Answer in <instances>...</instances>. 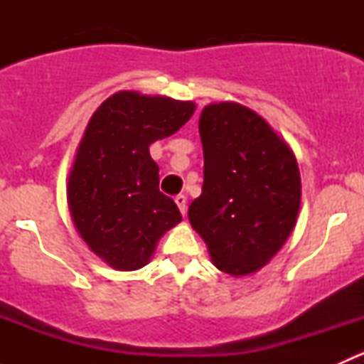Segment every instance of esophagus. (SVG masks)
<instances>
[{
  "label": "esophagus",
  "mask_w": 364,
  "mask_h": 364,
  "mask_svg": "<svg viewBox=\"0 0 364 364\" xmlns=\"http://www.w3.org/2000/svg\"><path fill=\"white\" fill-rule=\"evenodd\" d=\"M176 204H178L179 211H181V215L185 216L186 215V196H183V193H179V196H176Z\"/></svg>",
  "instance_id": "1"
}]
</instances>
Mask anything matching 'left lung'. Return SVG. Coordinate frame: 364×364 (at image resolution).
<instances>
[{
	"label": "left lung",
	"mask_w": 364,
	"mask_h": 364,
	"mask_svg": "<svg viewBox=\"0 0 364 364\" xmlns=\"http://www.w3.org/2000/svg\"><path fill=\"white\" fill-rule=\"evenodd\" d=\"M199 132L204 183L188 220L215 266L243 277L267 264L296 225L299 168L269 124L240 104L208 105Z\"/></svg>",
	"instance_id": "1"
}]
</instances>
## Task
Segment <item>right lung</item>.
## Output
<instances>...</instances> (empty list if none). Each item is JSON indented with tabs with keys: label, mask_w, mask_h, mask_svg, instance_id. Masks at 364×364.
Segmentation results:
<instances>
[{
	"label": "right lung",
	"mask_w": 364,
	"mask_h": 364,
	"mask_svg": "<svg viewBox=\"0 0 364 364\" xmlns=\"http://www.w3.org/2000/svg\"><path fill=\"white\" fill-rule=\"evenodd\" d=\"M192 102L119 91L87 123L70 172L68 205L90 248L109 266H146L161 234L181 213L159 188V165L149 146L190 119Z\"/></svg>",
	"instance_id": "right-lung-1"
}]
</instances>
